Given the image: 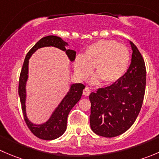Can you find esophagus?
Returning a JSON list of instances; mask_svg holds the SVG:
<instances>
[{"label":"esophagus","mask_w":159,"mask_h":159,"mask_svg":"<svg viewBox=\"0 0 159 159\" xmlns=\"http://www.w3.org/2000/svg\"><path fill=\"white\" fill-rule=\"evenodd\" d=\"M90 92H91V90H90L89 88L85 87V89L83 91V94H84V96H89L90 94Z\"/></svg>","instance_id":"obj_1"}]
</instances>
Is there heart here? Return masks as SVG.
<instances>
[{"instance_id":"heart-1","label":"heart","mask_w":159,"mask_h":159,"mask_svg":"<svg viewBox=\"0 0 159 159\" xmlns=\"http://www.w3.org/2000/svg\"><path fill=\"white\" fill-rule=\"evenodd\" d=\"M129 50L125 45L115 41L100 40L86 49L84 56L75 59L74 68L78 77L85 79L95 68L98 77L102 84H111L118 81L125 74L130 63Z\"/></svg>"}]
</instances>
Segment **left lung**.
<instances>
[{
    "label": "left lung",
    "mask_w": 159,
    "mask_h": 159,
    "mask_svg": "<svg viewBox=\"0 0 159 159\" xmlns=\"http://www.w3.org/2000/svg\"><path fill=\"white\" fill-rule=\"evenodd\" d=\"M132 54L127 72L118 81L89 95L90 125L95 134L112 138L125 132L137 118L145 96L146 69L139 49L130 41Z\"/></svg>",
    "instance_id": "1"
}]
</instances>
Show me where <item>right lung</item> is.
Returning a JSON list of instances; mask_svg holds the SVG:
<instances>
[{
  "mask_svg": "<svg viewBox=\"0 0 159 159\" xmlns=\"http://www.w3.org/2000/svg\"><path fill=\"white\" fill-rule=\"evenodd\" d=\"M68 44L61 38L54 35L44 37L34 44L28 51L25 57L20 78H19L18 94L21 103L25 121L28 129L38 138L44 140H53L59 138L65 133L67 129V119L68 114L74 106L79 102L82 95L83 90L85 86L81 83H76L70 86V89L66 95L64 97L57 108L51 114L49 119L45 122L40 125L32 123L27 117L26 114V84L28 78V63L32 54L38 49L44 47H54L61 51H65L70 61H74L76 56V51L74 50L66 49Z\"/></svg>",
  "mask_w": 159,
  "mask_h": 159,
  "instance_id": "add662e5",
  "label": "right lung"
}]
</instances>
